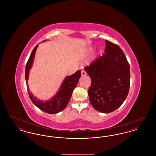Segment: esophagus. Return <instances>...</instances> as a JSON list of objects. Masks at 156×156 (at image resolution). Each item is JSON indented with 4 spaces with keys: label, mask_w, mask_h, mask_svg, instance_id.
Returning a JSON list of instances; mask_svg holds the SVG:
<instances>
[{
    "label": "esophagus",
    "mask_w": 156,
    "mask_h": 156,
    "mask_svg": "<svg viewBox=\"0 0 156 156\" xmlns=\"http://www.w3.org/2000/svg\"><path fill=\"white\" fill-rule=\"evenodd\" d=\"M87 75V73L85 72V71H82L81 75L82 76H85Z\"/></svg>",
    "instance_id": "1"
}]
</instances>
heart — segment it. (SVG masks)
I'll return each instance as SVG.
<instances>
[{
  "label": "heart",
  "mask_w": 156,
  "mask_h": 156,
  "mask_svg": "<svg viewBox=\"0 0 156 156\" xmlns=\"http://www.w3.org/2000/svg\"><path fill=\"white\" fill-rule=\"evenodd\" d=\"M94 47H88L85 49V50L83 52V57H87L89 55L91 52H93L94 51Z\"/></svg>",
  "instance_id": "obj_1"
}]
</instances>
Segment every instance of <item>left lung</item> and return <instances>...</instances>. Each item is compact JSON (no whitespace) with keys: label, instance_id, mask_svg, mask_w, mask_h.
Instances as JSON below:
<instances>
[{"label":"left lung","instance_id":"obj_1","mask_svg":"<svg viewBox=\"0 0 156 156\" xmlns=\"http://www.w3.org/2000/svg\"><path fill=\"white\" fill-rule=\"evenodd\" d=\"M105 54L85 70L92 81L88 90L90 103L95 109L110 113L126 99L130 72L126 56L118 45L106 40Z\"/></svg>","mask_w":156,"mask_h":156}]
</instances>
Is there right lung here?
Returning <instances> with one entry per match:
<instances>
[{"instance_id":"1","label":"right lung","mask_w":156,"mask_h":156,"mask_svg":"<svg viewBox=\"0 0 156 156\" xmlns=\"http://www.w3.org/2000/svg\"><path fill=\"white\" fill-rule=\"evenodd\" d=\"M45 41L46 40H44L42 42ZM38 46V44H37L33 50L25 69V78L29 96L32 102L42 111L50 114L57 113L63 111L66 108L72 96L73 92L78 83L81 71V70H78L74 74L66 76L61 83L57 94L49 100L44 101L38 99L30 92L28 85L30 69L33 66Z\"/></svg>"}]
</instances>
